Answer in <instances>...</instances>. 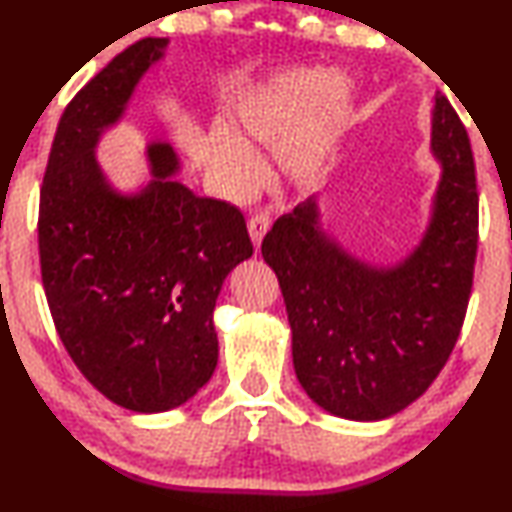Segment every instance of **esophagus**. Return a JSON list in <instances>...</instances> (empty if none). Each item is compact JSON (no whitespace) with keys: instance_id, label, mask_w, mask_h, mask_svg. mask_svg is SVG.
I'll return each instance as SVG.
<instances>
[{"instance_id":"esophagus-1","label":"esophagus","mask_w":512,"mask_h":512,"mask_svg":"<svg viewBox=\"0 0 512 512\" xmlns=\"http://www.w3.org/2000/svg\"><path fill=\"white\" fill-rule=\"evenodd\" d=\"M268 230H270V216L268 214L258 212V214L251 216V219H249V235H251V242H254L256 249L261 247L263 237H265V233H268Z\"/></svg>"}]
</instances>
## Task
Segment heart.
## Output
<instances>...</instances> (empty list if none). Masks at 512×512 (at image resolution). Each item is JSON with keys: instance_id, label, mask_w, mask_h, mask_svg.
I'll use <instances>...</instances> for the list:
<instances>
[{"instance_id": "heart-1", "label": "heart", "mask_w": 512, "mask_h": 512, "mask_svg": "<svg viewBox=\"0 0 512 512\" xmlns=\"http://www.w3.org/2000/svg\"><path fill=\"white\" fill-rule=\"evenodd\" d=\"M340 93L342 79L333 69H289L235 102L233 128L248 142L279 151L282 170L291 179L310 184L328 170L333 135L328 125L309 128ZM236 136L226 128L214 132L212 167L230 195L244 198L261 184L265 167L261 156Z\"/></svg>"}]
</instances>
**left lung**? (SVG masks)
Segmentation results:
<instances>
[{
	"label": "left lung",
	"instance_id": "8db88e82",
	"mask_svg": "<svg viewBox=\"0 0 512 512\" xmlns=\"http://www.w3.org/2000/svg\"><path fill=\"white\" fill-rule=\"evenodd\" d=\"M431 151L443 165L429 228L401 263L347 254L319 223L317 198L279 216L261 244L293 335V368L319 408L356 422L417 401L464 326L478 251V188L464 123L436 93Z\"/></svg>",
	"mask_w": 512,
	"mask_h": 512
}]
</instances>
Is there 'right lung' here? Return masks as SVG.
Here are the masks:
<instances>
[{
  "instance_id": "add662e5",
  "label": "right lung",
  "mask_w": 512,
  "mask_h": 512,
  "mask_svg": "<svg viewBox=\"0 0 512 512\" xmlns=\"http://www.w3.org/2000/svg\"><path fill=\"white\" fill-rule=\"evenodd\" d=\"M167 39H142L83 86L55 132L39 200L41 282L53 324L93 387L132 412L193 398L219 361L214 307L223 279L254 254L230 202L174 179L170 144L146 146L151 181L111 188L95 158Z\"/></svg>"
}]
</instances>
